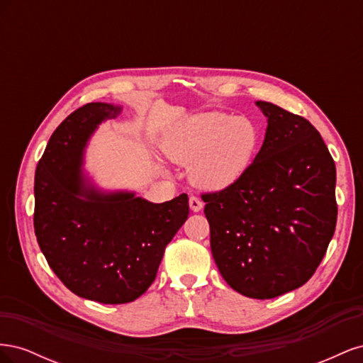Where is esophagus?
I'll use <instances>...</instances> for the list:
<instances>
[{
    "mask_svg": "<svg viewBox=\"0 0 363 363\" xmlns=\"http://www.w3.org/2000/svg\"><path fill=\"white\" fill-rule=\"evenodd\" d=\"M203 206H204V203L199 199V196L192 195L191 199H189V207H191L192 212H200L201 208H203Z\"/></svg>",
    "mask_w": 363,
    "mask_h": 363,
    "instance_id": "34e87169",
    "label": "esophagus"
}]
</instances>
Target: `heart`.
Returning a JSON list of instances; mask_svg holds the SVG:
<instances>
[{"mask_svg":"<svg viewBox=\"0 0 363 363\" xmlns=\"http://www.w3.org/2000/svg\"><path fill=\"white\" fill-rule=\"evenodd\" d=\"M260 145V127L248 116L203 112L182 119L163 139L172 162L192 164L194 182L221 191L244 177Z\"/></svg>","mask_w":363,"mask_h":363,"instance_id":"heart-1","label":"heart"}]
</instances>
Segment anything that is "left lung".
Segmentation results:
<instances>
[{
  "mask_svg": "<svg viewBox=\"0 0 363 363\" xmlns=\"http://www.w3.org/2000/svg\"><path fill=\"white\" fill-rule=\"evenodd\" d=\"M256 104L268 118L257 156L242 179L201 199L223 279L268 300L303 286L321 263L336 227V168L309 121Z\"/></svg>",
  "mask_w": 363,
  "mask_h": 363,
  "instance_id": "left-lung-1",
  "label": "left lung"
}]
</instances>
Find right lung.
<instances>
[{"mask_svg":"<svg viewBox=\"0 0 363 363\" xmlns=\"http://www.w3.org/2000/svg\"><path fill=\"white\" fill-rule=\"evenodd\" d=\"M119 106L89 103L54 131L35 175V233L50 268L75 295L135 301L155 281L163 252L189 215L188 195L150 203L101 192L83 174L87 139Z\"/></svg>","mask_w":363,"mask_h":363,"instance_id":"add662e5","label":"right lung"}]
</instances>
